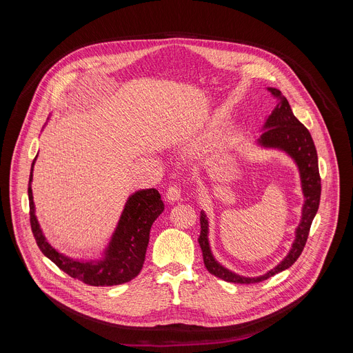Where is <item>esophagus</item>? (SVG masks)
Segmentation results:
<instances>
[{
  "instance_id": "1",
  "label": "esophagus",
  "mask_w": 353,
  "mask_h": 353,
  "mask_svg": "<svg viewBox=\"0 0 353 353\" xmlns=\"http://www.w3.org/2000/svg\"><path fill=\"white\" fill-rule=\"evenodd\" d=\"M181 198V191L177 185H170L166 191V199L169 203H177V201Z\"/></svg>"
}]
</instances>
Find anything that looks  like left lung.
<instances>
[{
	"instance_id": "8db88e82",
	"label": "left lung",
	"mask_w": 353,
	"mask_h": 353,
	"mask_svg": "<svg viewBox=\"0 0 353 353\" xmlns=\"http://www.w3.org/2000/svg\"><path fill=\"white\" fill-rule=\"evenodd\" d=\"M268 90L274 97L278 99V103L275 109L271 112V114L267 117L263 127L264 132L259 138L257 143L263 148L283 150L288 157L292 158V161L296 163L299 169L300 184H301V191H303L305 203H303V208H301L300 223L296 228L294 240L292 243L288 256L275 268H272L271 271H268L261 276H254V278L239 275L225 268L222 264H219L215 260L211 251L210 240H208V233H210L208 218L204 211H201V216H199L201 233L198 237V243L201 245V250H203L204 264L212 275L226 282L257 283L292 267L306 245L312 222L320 205L321 179L319 173V158H317V150H316L313 138L309 130L294 117L289 102L281 93V90L275 88H268Z\"/></svg>"
}]
</instances>
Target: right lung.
Segmentation results:
<instances>
[{
    "instance_id": "add662e5",
    "label": "right lung",
    "mask_w": 353,
    "mask_h": 353,
    "mask_svg": "<svg viewBox=\"0 0 353 353\" xmlns=\"http://www.w3.org/2000/svg\"><path fill=\"white\" fill-rule=\"evenodd\" d=\"M36 158L33 159L30 169L28 194L30 226L41 253L48 260H52L61 271L90 286H114L134 279L141 272L145 261L150 228L165 210L159 191L155 188L138 190L128 196L120 221L109 245L103 251L102 259L90 261L75 260L61 254L59 250L47 241L34 215L32 179Z\"/></svg>"
}]
</instances>
